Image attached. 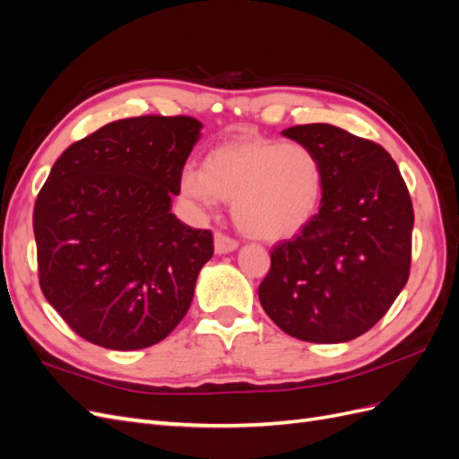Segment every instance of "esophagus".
Here are the masks:
<instances>
[{
  "mask_svg": "<svg viewBox=\"0 0 459 459\" xmlns=\"http://www.w3.org/2000/svg\"><path fill=\"white\" fill-rule=\"evenodd\" d=\"M239 247V243L235 241V239H231V238H228L226 233H214V251L218 253V255H228V253H233L235 248Z\"/></svg>",
  "mask_w": 459,
  "mask_h": 459,
  "instance_id": "obj_1",
  "label": "esophagus"
}]
</instances>
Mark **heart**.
Masks as SVG:
<instances>
[{
  "label": "heart",
  "instance_id": "1",
  "mask_svg": "<svg viewBox=\"0 0 459 459\" xmlns=\"http://www.w3.org/2000/svg\"><path fill=\"white\" fill-rule=\"evenodd\" d=\"M325 174L317 152L304 143L238 137L206 152L203 166H186L179 193L199 211L231 201L238 228L260 241L295 238L316 218Z\"/></svg>",
  "mask_w": 459,
  "mask_h": 459
}]
</instances>
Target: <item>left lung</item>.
I'll list each match as a JSON object with an SVG mask.
<instances>
[{"mask_svg":"<svg viewBox=\"0 0 459 459\" xmlns=\"http://www.w3.org/2000/svg\"><path fill=\"white\" fill-rule=\"evenodd\" d=\"M281 134L317 152L325 187L310 224L273 247L260 304L295 339L352 341L379 322L410 277L408 187L391 155L364 137L331 124Z\"/></svg>","mask_w":459,"mask_h":459,"instance_id":"8db88e82","label":"left lung"}]
</instances>
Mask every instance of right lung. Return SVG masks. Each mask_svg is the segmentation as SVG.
I'll use <instances>...</instances> for the list:
<instances>
[{
	"label": "right lung",
	"instance_id": "1",
	"mask_svg": "<svg viewBox=\"0 0 459 459\" xmlns=\"http://www.w3.org/2000/svg\"><path fill=\"white\" fill-rule=\"evenodd\" d=\"M201 128L191 117L124 118L53 164L34 204L39 287L82 339L147 349L187 314L212 233L170 208Z\"/></svg>",
	"mask_w": 459,
	"mask_h": 459
}]
</instances>
